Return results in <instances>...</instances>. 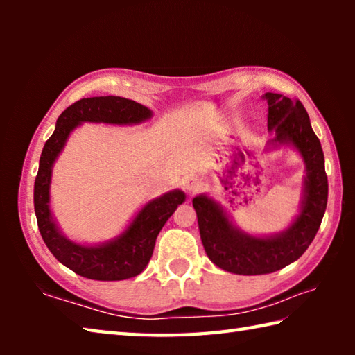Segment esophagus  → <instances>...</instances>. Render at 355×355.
I'll use <instances>...</instances> for the list:
<instances>
[{
  "label": "esophagus",
  "mask_w": 355,
  "mask_h": 355,
  "mask_svg": "<svg viewBox=\"0 0 355 355\" xmlns=\"http://www.w3.org/2000/svg\"><path fill=\"white\" fill-rule=\"evenodd\" d=\"M183 186H184V189L189 192V194H194V192H197L202 188V183L197 178H186Z\"/></svg>",
  "instance_id": "34e87169"
}]
</instances>
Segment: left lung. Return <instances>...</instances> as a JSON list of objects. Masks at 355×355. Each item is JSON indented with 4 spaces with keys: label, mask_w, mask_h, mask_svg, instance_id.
<instances>
[{
    "label": "left lung",
    "mask_w": 355,
    "mask_h": 355,
    "mask_svg": "<svg viewBox=\"0 0 355 355\" xmlns=\"http://www.w3.org/2000/svg\"><path fill=\"white\" fill-rule=\"evenodd\" d=\"M261 98L268 101V131L274 135L264 150L290 147L305 164L299 211L291 224L277 233L252 235L239 228L211 196L203 192L192 199L208 258L224 271L239 275L271 274L296 261L313 241L327 207L324 153L305 107L274 92Z\"/></svg>",
    "instance_id": "1"
}]
</instances>
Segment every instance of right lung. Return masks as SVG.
Instances as JSON below:
<instances>
[{
    "instance_id": "1",
    "label": "right lung",
    "mask_w": 355,
    "mask_h": 355,
    "mask_svg": "<svg viewBox=\"0 0 355 355\" xmlns=\"http://www.w3.org/2000/svg\"><path fill=\"white\" fill-rule=\"evenodd\" d=\"M152 117L153 111L135 100L114 95L83 98L59 116L55 131L42 150L34 183V211L40 235L56 260L81 277L110 282L139 275L152 258L156 236L186 200V194L182 189L164 192L144 203L117 236L95 244L78 243L61 230L51 211L53 167L70 135L83 123L125 127L144 123Z\"/></svg>"
}]
</instances>
